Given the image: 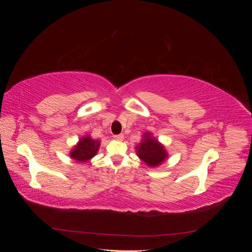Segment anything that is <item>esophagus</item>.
I'll return each mask as SVG.
<instances>
[{
  "label": "esophagus",
  "mask_w": 252,
  "mask_h": 252,
  "mask_svg": "<svg viewBox=\"0 0 252 252\" xmlns=\"http://www.w3.org/2000/svg\"><path fill=\"white\" fill-rule=\"evenodd\" d=\"M113 138L116 139L117 141H123V139H124V135L123 134H117V135H113Z\"/></svg>",
  "instance_id": "obj_1"
}]
</instances>
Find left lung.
<instances>
[{
  "instance_id": "left-lung-1",
  "label": "left lung",
  "mask_w": 252,
  "mask_h": 252,
  "mask_svg": "<svg viewBox=\"0 0 252 252\" xmlns=\"http://www.w3.org/2000/svg\"><path fill=\"white\" fill-rule=\"evenodd\" d=\"M136 155L149 167L161 165L168 157V154L163 145L149 132L144 133L142 142L135 147Z\"/></svg>"
}]
</instances>
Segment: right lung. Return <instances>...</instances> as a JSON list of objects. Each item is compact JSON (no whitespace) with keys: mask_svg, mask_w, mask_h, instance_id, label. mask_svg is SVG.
I'll return each instance as SVG.
<instances>
[{"mask_svg":"<svg viewBox=\"0 0 252 252\" xmlns=\"http://www.w3.org/2000/svg\"><path fill=\"white\" fill-rule=\"evenodd\" d=\"M100 148V141L91 139L89 135L81 138L70 151V158L79 163H86L93 158Z\"/></svg>","mask_w":252,"mask_h":252,"instance_id":"obj_1","label":"right lung"}]
</instances>
